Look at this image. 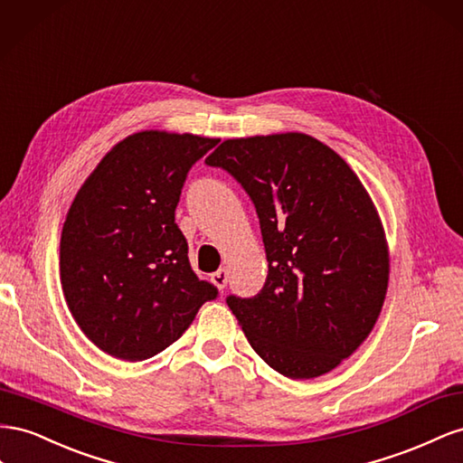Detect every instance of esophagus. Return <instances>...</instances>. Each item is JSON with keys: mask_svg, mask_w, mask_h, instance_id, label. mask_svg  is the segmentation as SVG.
Here are the masks:
<instances>
[{"mask_svg": "<svg viewBox=\"0 0 463 463\" xmlns=\"http://www.w3.org/2000/svg\"><path fill=\"white\" fill-rule=\"evenodd\" d=\"M211 281H213V285H215L219 290H222L224 287H227V281H229V269L221 268L219 271H215L213 275H211Z\"/></svg>", "mask_w": 463, "mask_h": 463, "instance_id": "1", "label": "esophagus"}]
</instances>
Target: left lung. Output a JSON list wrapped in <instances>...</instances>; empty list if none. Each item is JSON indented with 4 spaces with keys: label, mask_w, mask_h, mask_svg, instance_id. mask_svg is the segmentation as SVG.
<instances>
[{
    "label": "left lung",
    "mask_w": 463,
    "mask_h": 463,
    "mask_svg": "<svg viewBox=\"0 0 463 463\" xmlns=\"http://www.w3.org/2000/svg\"><path fill=\"white\" fill-rule=\"evenodd\" d=\"M205 163L236 178L260 219L266 285L227 298L248 343L287 378L334 371L373 332L390 279L386 232L363 182L298 131L227 139Z\"/></svg>",
    "instance_id": "obj_1"
}]
</instances>
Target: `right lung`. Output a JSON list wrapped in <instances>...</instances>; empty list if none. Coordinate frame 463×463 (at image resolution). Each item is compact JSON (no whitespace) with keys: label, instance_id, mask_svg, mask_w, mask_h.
Here are the masks:
<instances>
[{"label":"right lung","instance_id":"obj_1","mask_svg":"<svg viewBox=\"0 0 463 463\" xmlns=\"http://www.w3.org/2000/svg\"><path fill=\"white\" fill-rule=\"evenodd\" d=\"M217 143L137 131L102 156L68 211L63 297L81 332L116 359L136 363L165 351L217 297L194 273L175 222L188 170Z\"/></svg>","mask_w":463,"mask_h":463}]
</instances>
